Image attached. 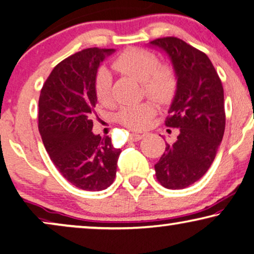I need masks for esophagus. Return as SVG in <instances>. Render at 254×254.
<instances>
[{
	"instance_id": "1",
	"label": "esophagus",
	"mask_w": 254,
	"mask_h": 254,
	"mask_svg": "<svg viewBox=\"0 0 254 254\" xmlns=\"http://www.w3.org/2000/svg\"><path fill=\"white\" fill-rule=\"evenodd\" d=\"M142 138V134H139V133H130L128 135V140L130 141H138L140 140Z\"/></svg>"
}]
</instances>
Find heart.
I'll return each mask as SVG.
<instances>
[{
	"mask_svg": "<svg viewBox=\"0 0 254 254\" xmlns=\"http://www.w3.org/2000/svg\"><path fill=\"white\" fill-rule=\"evenodd\" d=\"M113 67L120 73L140 81L141 88L149 98L159 103H167L177 90L176 71L168 64H159L155 54L141 48H130L114 60ZM94 91L103 105L112 102V76L106 69H100L95 76ZM155 115L151 101L124 106L117 114V121L133 130L146 127Z\"/></svg>",
	"mask_w": 254,
	"mask_h": 254,
	"instance_id": "obj_1",
	"label": "heart"
}]
</instances>
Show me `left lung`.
Here are the masks:
<instances>
[{"instance_id": "obj_1", "label": "left lung", "mask_w": 254, "mask_h": 254, "mask_svg": "<svg viewBox=\"0 0 254 254\" xmlns=\"http://www.w3.org/2000/svg\"><path fill=\"white\" fill-rule=\"evenodd\" d=\"M149 45L169 56L177 74L166 126L178 127L180 134L154 166L156 180L181 190L200 180L215 159L226 127L223 86L208 56L185 41L167 37Z\"/></svg>"}]
</instances>
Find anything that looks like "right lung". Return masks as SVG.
<instances>
[{"instance_id": "add662e5", "label": "right lung", "mask_w": 254, "mask_h": 254, "mask_svg": "<svg viewBox=\"0 0 254 254\" xmlns=\"http://www.w3.org/2000/svg\"><path fill=\"white\" fill-rule=\"evenodd\" d=\"M115 49L87 48L57 64L41 88L39 132L57 170L81 190L101 191L116 176L121 149L92 132L100 63Z\"/></svg>"}]
</instances>
